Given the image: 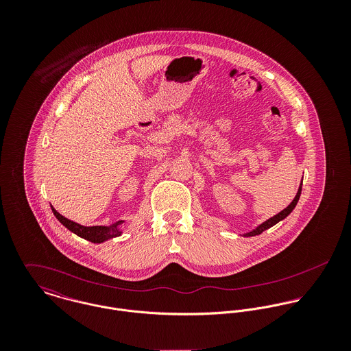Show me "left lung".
I'll list each match as a JSON object with an SVG mask.
<instances>
[{
	"mask_svg": "<svg viewBox=\"0 0 351 351\" xmlns=\"http://www.w3.org/2000/svg\"><path fill=\"white\" fill-rule=\"evenodd\" d=\"M301 185L300 188H299V191H298V195H296V197L293 199V201L284 209V210H281L280 213H277L276 216H273V217H270L269 220H266L265 223H262L261 226H258L255 230H252L251 232H247V234H245V237H255V235H259V234H262L265 230H267V228H270V227H273L274 224H277L278 221H281L282 219H285L293 209H295V206L298 205V201L300 199L301 195Z\"/></svg>",
	"mask_w": 351,
	"mask_h": 351,
	"instance_id": "obj_1",
	"label": "left lung"
}]
</instances>
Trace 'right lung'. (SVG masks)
Instances as JSON below:
<instances>
[{
    "label": "right lung",
    "mask_w": 351,
    "mask_h": 351,
    "mask_svg": "<svg viewBox=\"0 0 351 351\" xmlns=\"http://www.w3.org/2000/svg\"><path fill=\"white\" fill-rule=\"evenodd\" d=\"M52 208V206H51ZM52 212L53 215L56 216V219L67 228L70 230L71 232H74L75 235L86 239V241H90L93 243H101V242H105L108 239H112V238H116L119 235H121V231L119 230V226L123 223V220H119L110 226H93V227H85V226H81L78 223H74L69 219H66L64 216H62L59 212H56L53 208H52Z\"/></svg>",
    "instance_id": "1"
}]
</instances>
